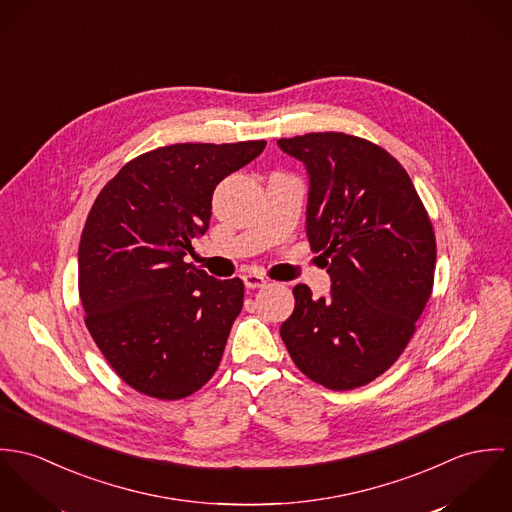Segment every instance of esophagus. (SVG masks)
Masks as SVG:
<instances>
[{"label":"esophagus","mask_w":512,"mask_h":512,"mask_svg":"<svg viewBox=\"0 0 512 512\" xmlns=\"http://www.w3.org/2000/svg\"><path fill=\"white\" fill-rule=\"evenodd\" d=\"M243 283L247 288H263L267 281H265V277H261L257 273H247V275H243Z\"/></svg>","instance_id":"34e87169"}]
</instances>
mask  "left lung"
<instances>
[{
    "instance_id": "left-lung-1",
    "label": "left lung",
    "mask_w": 512,
    "mask_h": 512,
    "mask_svg": "<svg viewBox=\"0 0 512 512\" xmlns=\"http://www.w3.org/2000/svg\"><path fill=\"white\" fill-rule=\"evenodd\" d=\"M277 143L306 167V235L332 279L330 296L292 288L281 338L308 379L351 391L383 375L416 330L434 286L432 222L379 145L334 131Z\"/></svg>"
}]
</instances>
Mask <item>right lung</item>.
I'll list each match as a JSON object with an SVG mask.
<instances>
[{
  "mask_svg": "<svg viewBox=\"0 0 512 512\" xmlns=\"http://www.w3.org/2000/svg\"><path fill=\"white\" fill-rule=\"evenodd\" d=\"M267 141L176 143L129 161L98 194L78 247L86 328L115 373L147 397L176 400L216 373L243 306V281L184 263L212 194Z\"/></svg>",
  "mask_w": 512,
  "mask_h": 512,
  "instance_id": "right-lung-1",
  "label": "right lung"
}]
</instances>
